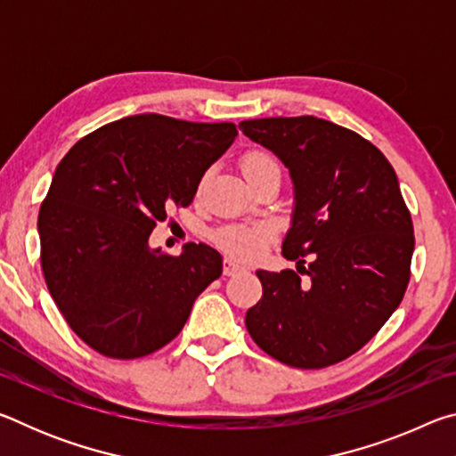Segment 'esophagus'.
<instances>
[{"label":"esophagus","mask_w":456,"mask_h":456,"mask_svg":"<svg viewBox=\"0 0 456 456\" xmlns=\"http://www.w3.org/2000/svg\"><path fill=\"white\" fill-rule=\"evenodd\" d=\"M243 269L245 267L233 257H225V261H223V273H225V275H235L239 272H243Z\"/></svg>","instance_id":"esophagus-1"}]
</instances>
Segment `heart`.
Segmentation results:
<instances>
[{
    "label": "heart",
    "instance_id": "obj_1",
    "mask_svg": "<svg viewBox=\"0 0 456 456\" xmlns=\"http://www.w3.org/2000/svg\"><path fill=\"white\" fill-rule=\"evenodd\" d=\"M241 171L245 175L247 183H253L267 175H280L281 176V165L272 152L264 149H253L243 154L241 159ZM272 239V227L267 223H249V225H225L215 233V241H217L223 249L233 253L237 257H257L264 247Z\"/></svg>",
    "mask_w": 456,
    "mask_h": 456
}]
</instances>
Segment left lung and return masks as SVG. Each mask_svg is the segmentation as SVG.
Here are the masks:
<instances>
[{
	"label": "left lung",
	"instance_id": "8db88e82",
	"mask_svg": "<svg viewBox=\"0 0 456 456\" xmlns=\"http://www.w3.org/2000/svg\"><path fill=\"white\" fill-rule=\"evenodd\" d=\"M239 128L283 160L296 187L281 253L297 272L259 269L264 297L247 312V331L288 366L338 364L378 334L411 281L414 229L395 168L364 136L323 118Z\"/></svg>",
	"mask_w": 456,
	"mask_h": 456
}]
</instances>
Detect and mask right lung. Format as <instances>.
I'll use <instances>...</instances> for the list:
<instances>
[{
    "label": "right lung",
    "instance_id": "obj_1",
    "mask_svg": "<svg viewBox=\"0 0 456 456\" xmlns=\"http://www.w3.org/2000/svg\"><path fill=\"white\" fill-rule=\"evenodd\" d=\"M233 122L136 114L76 142L40 207V261L68 326L108 358L149 356L179 336L223 273L205 243L183 256L149 249L167 213L189 207L207 168L233 144Z\"/></svg>",
    "mask_w": 456,
    "mask_h": 456
}]
</instances>
